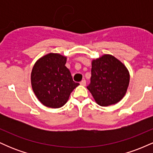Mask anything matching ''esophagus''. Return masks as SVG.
I'll use <instances>...</instances> for the list:
<instances>
[{
	"label": "esophagus",
	"instance_id": "1",
	"mask_svg": "<svg viewBox=\"0 0 153 153\" xmlns=\"http://www.w3.org/2000/svg\"><path fill=\"white\" fill-rule=\"evenodd\" d=\"M80 84L81 85H85V84H86V81H85V80H82L80 82Z\"/></svg>",
	"mask_w": 153,
	"mask_h": 153
}]
</instances>
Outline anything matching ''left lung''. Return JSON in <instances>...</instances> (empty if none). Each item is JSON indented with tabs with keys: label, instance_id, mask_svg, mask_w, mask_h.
<instances>
[{
	"label": "left lung",
	"instance_id": "left-lung-1",
	"mask_svg": "<svg viewBox=\"0 0 153 153\" xmlns=\"http://www.w3.org/2000/svg\"><path fill=\"white\" fill-rule=\"evenodd\" d=\"M129 82L126 67L114 56L105 54L93 60L87 88L101 106L115 104L124 97Z\"/></svg>",
	"mask_w": 153,
	"mask_h": 153
}]
</instances>
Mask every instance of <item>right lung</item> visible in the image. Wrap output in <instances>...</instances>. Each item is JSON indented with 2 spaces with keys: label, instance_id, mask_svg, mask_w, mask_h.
Instances as JSON below:
<instances>
[{
  "label": "right lung",
  "instance_id": "obj_1",
  "mask_svg": "<svg viewBox=\"0 0 153 153\" xmlns=\"http://www.w3.org/2000/svg\"><path fill=\"white\" fill-rule=\"evenodd\" d=\"M67 58L59 54L50 53L40 58L33 67L31 86L42 104L60 108L68 101L71 92L79 85L73 81L65 66Z\"/></svg>",
  "mask_w": 153,
  "mask_h": 153
}]
</instances>
